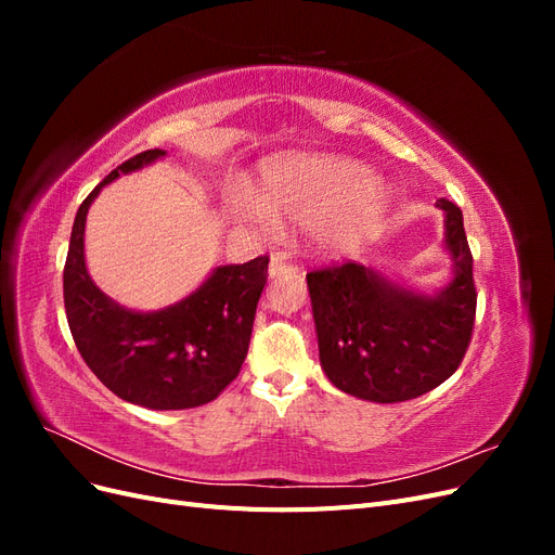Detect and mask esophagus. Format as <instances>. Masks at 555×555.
Here are the masks:
<instances>
[{
	"label": "esophagus",
	"mask_w": 555,
	"mask_h": 555,
	"mask_svg": "<svg viewBox=\"0 0 555 555\" xmlns=\"http://www.w3.org/2000/svg\"><path fill=\"white\" fill-rule=\"evenodd\" d=\"M287 271H296V266L287 263V259H284L282 255H275L273 261H271V266H268V275H271V278H278V275L287 273Z\"/></svg>",
	"instance_id": "esophagus-1"
}]
</instances>
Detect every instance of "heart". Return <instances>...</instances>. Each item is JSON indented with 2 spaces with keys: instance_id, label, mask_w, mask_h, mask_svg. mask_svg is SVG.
<instances>
[{
  "instance_id": "obj_1",
  "label": "heart",
  "mask_w": 555,
  "mask_h": 555,
  "mask_svg": "<svg viewBox=\"0 0 555 555\" xmlns=\"http://www.w3.org/2000/svg\"><path fill=\"white\" fill-rule=\"evenodd\" d=\"M391 188L365 164L335 155H287L263 169L261 192H229L224 206L233 222L275 233L278 217L312 227V238L328 255L361 243L384 210Z\"/></svg>"
}]
</instances>
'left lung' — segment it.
<instances>
[{
  "mask_svg": "<svg viewBox=\"0 0 555 555\" xmlns=\"http://www.w3.org/2000/svg\"><path fill=\"white\" fill-rule=\"evenodd\" d=\"M444 210V247L453 278L435 294L400 287L361 263L308 273L319 361L340 391L373 402H402L433 391L461 365L475 328L477 292L463 212Z\"/></svg>",
  "mask_w": 555,
  "mask_h": 555,
  "instance_id": "8db88e82",
  "label": "left lung"
}]
</instances>
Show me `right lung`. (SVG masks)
<instances>
[{
	"label": "right lung",
	"mask_w": 555,
	"mask_h": 555,
	"mask_svg": "<svg viewBox=\"0 0 555 555\" xmlns=\"http://www.w3.org/2000/svg\"><path fill=\"white\" fill-rule=\"evenodd\" d=\"M164 150L127 159L82 201L64 263V308L82 361L104 386L147 410H190L215 400L238 377L268 257L217 266L196 292L155 312L115 304L86 266L88 210L104 184L162 159Z\"/></svg>",
	"instance_id": "1"
}]
</instances>
